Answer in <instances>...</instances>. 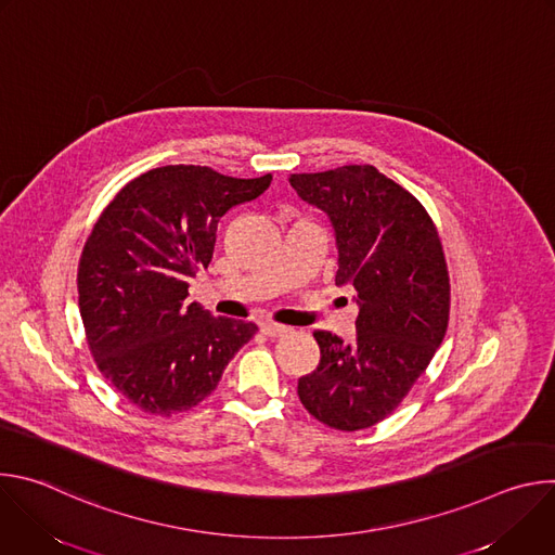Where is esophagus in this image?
Listing matches in <instances>:
<instances>
[{
	"label": "esophagus",
	"mask_w": 555,
	"mask_h": 555,
	"mask_svg": "<svg viewBox=\"0 0 555 555\" xmlns=\"http://www.w3.org/2000/svg\"><path fill=\"white\" fill-rule=\"evenodd\" d=\"M261 332H263L268 338H281V336H287L292 330L285 327V325H279V323H263V325H261Z\"/></svg>",
	"instance_id": "1"
}]
</instances>
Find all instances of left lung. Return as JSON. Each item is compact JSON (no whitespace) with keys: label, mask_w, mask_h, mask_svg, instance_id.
I'll use <instances>...</instances> for the list:
<instances>
[{"label":"left lung","mask_w":555,"mask_h":555,"mask_svg":"<svg viewBox=\"0 0 555 555\" xmlns=\"http://www.w3.org/2000/svg\"><path fill=\"white\" fill-rule=\"evenodd\" d=\"M292 189L332 219L338 285L358 292L356 338L313 332L321 362L298 379L302 406L353 433L388 417L439 349L450 319V276L422 202L371 165L292 173Z\"/></svg>","instance_id":"1"}]
</instances>
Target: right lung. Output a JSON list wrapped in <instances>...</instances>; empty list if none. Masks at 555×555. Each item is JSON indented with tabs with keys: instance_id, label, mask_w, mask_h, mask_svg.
<instances>
[{
	"instance_id": "obj_1",
	"label": "right lung",
	"mask_w": 555,
	"mask_h": 555,
	"mask_svg": "<svg viewBox=\"0 0 555 555\" xmlns=\"http://www.w3.org/2000/svg\"><path fill=\"white\" fill-rule=\"evenodd\" d=\"M270 182L169 165L103 208L78 259V309L99 371L129 404L160 417L195 409L259 332L186 298L212 259L219 219Z\"/></svg>"
}]
</instances>
